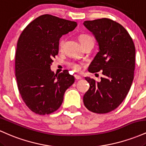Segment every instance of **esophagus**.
<instances>
[{"label": "esophagus", "mask_w": 146, "mask_h": 146, "mask_svg": "<svg viewBox=\"0 0 146 146\" xmlns=\"http://www.w3.org/2000/svg\"><path fill=\"white\" fill-rule=\"evenodd\" d=\"M75 78L76 80H80L82 79L81 77H80V75H75Z\"/></svg>", "instance_id": "1"}]
</instances>
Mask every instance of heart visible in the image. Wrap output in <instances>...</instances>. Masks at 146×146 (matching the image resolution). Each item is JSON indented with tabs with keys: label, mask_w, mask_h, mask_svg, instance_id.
I'll use <instances>...</instances> for the list:
<instances>
[{
	"label": "heart",
	"mask_w": 146,
	"mask_h": 146,
	"mask_svg": "<svg viewBox=\"0 0 146 146\" xmlns=\"http://www.w3.org/2000/svg\"><path fill=\"white\" fill-rule=\"evenodd\" d=\"M79 40H80L81 44H82L88 41H93V39H92L90 36H87V35H81V36L79 37ZM70 66H71V67L73 69V71H79L80 70V65H78V64L71 63L70 64Z\"/></svg>",
	"instance_id": "obj_1"
}]
</instances>
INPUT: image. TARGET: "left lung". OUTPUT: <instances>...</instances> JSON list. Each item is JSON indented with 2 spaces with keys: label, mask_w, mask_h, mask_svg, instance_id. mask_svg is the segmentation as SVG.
Masks as SVG:
<instances>
[{
  "label": "left lung",
  "mask_w": 146,
  "mask_h": 146,
  "mask_svg": "<svg viewBox=\"0 0 146 146\" xmlns=\"http://www.w3.org/2000/svg\"><path fill=\"white\" fill-rule=\"evenodd\" d=\"M94 35L99 51L88 66L90 73L102 71L101 82L85 78L90 88L83 101L88 110L104 114L115 110L125 98L134 79L135 46L122 25L108 18L84 22Z\"/></svg>",
  "instance_id": "obj_1"
}]
</instances>
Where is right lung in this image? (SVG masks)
I'll return each mask as SVG.
<instances>
[{
    "mask_svg": "<svg viewBox=\"0 0 146 146\" xmlns=\"http://www.w3.org/2000/svg\"><path fill=\"white\" fill-rule=\"evenodd\" d=\"M77 25L76 22L42 15L26 27L18 39L15 59L18 88L33 113L48 115L58 110L65 91L74 83L68 71L55 74L51 65L58 54L60 38Z\"/></svg>",
    "mask_w": 146,
    "mask_h": 146,
    "instance_id": "right-lung-1",
    "label": "right lung"
}]
</instances>
